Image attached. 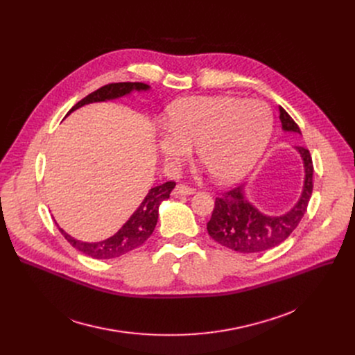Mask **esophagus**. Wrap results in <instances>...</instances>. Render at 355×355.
Returning <instances> with one entry per match:
<instances>
[{
	"mask_svg": "<svg viewBox=\"0 0 355 355\" xmlns=\"http://www.w3.org/2000/svg\"><path fill=\"white\" fill-rule=\"evenodd\" d=\"M195 192V189L193 188H191V187H187V185H182V184H180V185H177L175 188H174V191H173V195L174 196H181V195H192Z\"/></svg>",
	"mask_w": 355,
	"mask_h": 355,
	"instance_id": "34e87169",
	"label": "esophagus"
}]
</instances>
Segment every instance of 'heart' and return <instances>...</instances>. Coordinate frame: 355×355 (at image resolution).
Wrapping results in <instances>:
<instances>
[{"instance_id": "b5f03b06", "label": "heart", "mask_w": 355, "mask_h": 355, "mask_svg": "<svg viewBox=\"0 0 355 355\" xmlns=\"http://www.w3.org/2000/svg\"><path fill=\"white\" fill-rule=\"evenodd\" d=\"M272 114L261 101L236 96H188L168 110V132L157 140L170 166L189 159L196 146L199 162L219 182H233L254 166L270 141Z\"/></svg>"}]
</instances>
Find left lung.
<instances>
[{"mask_svg": "<svg viewBox=\"0 0 355 355\" xmlns=\"http://www.w3.org/2000/svg\"><path fill=\"white\" fill-rule=\"evenodd\" d=\"M279 121L284 132L300 135V129L282 107H279ZM295 150L302 159L305 173L296 204L281 215H268L252 205L247 198L245 185L227 191L216 198L212 218L207 225L215 241L241 254H252L274 248L288 239L305 215L313 188V164L309 150L300 146Z\"/></svg>", "mask_w": 355, "mask_h": 355, "instance_id": "1", "label": "left lung"}]
</instances>
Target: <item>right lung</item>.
<instances>
[{
  "instance_id": "right-lung-1",
  "label": "right lung",
  "mask_w": 355,
  "mask_h": 355,
  "mask_svg": "<svg viewBox=\"0 0 355 355\" xmlns=\"http://www.w3.org/2000/svg\"><path fill=\"white\" fill-rule=\"evenodd\" d=\"M150 89V85L143 84V83H116V84H108L101 87L99 89L91 92L85 98H83L80 103H77L67 115L74 112L76 110L94 104V103H105V101H114L119 99L122 96H128L132 92H146ZM175 182L167 181L162 185L153 187L151 188L144 199L141 200V204L139 208L132 214V216L123 223V226L111 237L95 241V243H88V241H81L70 236L66 230H63L59 226V230L64 236V239L78 251H81L83 254L89 256L96 260H111L121 257L126 252L140 247L150 236L155 232V227L157 225L159 219V208L162 205V202L170 198L171 191L174 189Z\"/></svg>"
}]
</instances>
